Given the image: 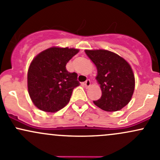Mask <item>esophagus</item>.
Here are the masks:
<instances>
[{"label":"esophagus","mask_w":160,"mask_h":160,"mask_svg":"<svg viewBox=\"0 0 160 160\" xmlns=\"http://www.w3.org/2000/svg\"><path fill=\"white\" fill-rule=\"evenodd\" d=\"M85 88H89L91 86V81L89 80V79H87L86 80V82H85Z\"/></svg>","instance_id":"1"}]
</instances>
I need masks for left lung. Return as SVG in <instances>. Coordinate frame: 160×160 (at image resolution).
Returning a JSON list of instances; mask_svg holds the SVG:
<instances>
[{"mask_svg": "<svg viewBox=\"0 0 160 160\" xmlns=\"http://www.w3.org/2000/svg\"><path fill=\"white\" fill-rule=\"evenodd\" d=\"M85 51L97 67L96 79L102 92L100 99L94 101V104L105 111L122 109L131 100L134 91V75L130 64L105 49Z\"/></svg>", "mask_w": 160, "mask_h": 160, "instance_id": "1", "label": "left lung"}]
</instances>
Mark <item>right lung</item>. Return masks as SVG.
Returning <instances> with one entry per match:
<instances>
[{
	"label": "right lung",
	"instance_id": "1",
	"mask_svg": "<svg viewBox=\"0 0 160 160\" xmlns=\"http://www.w3.org/2000/svg\"><path fill=\"white\" fill-rule=\"evenodd\" d=\"M78 49L51 47L39 53L27 73L28 92L39 110L56 112L69 102L75 88L79 85L77 73L68 72L66 66Z\"/></svg>",
	"mask_w": 160,
	"mask_h": 160
}]
</instances>
